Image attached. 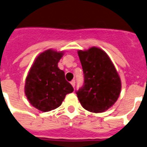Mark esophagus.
Returning a JSON list of instances; mask_svg holds the SVG:
<instances>
[{
	"mask_svg": "<svg viewBox=\"0 0 147 147\" xmlns=\"http://www.w3.org/2000/svg\"><path fill=\"white\" fill-rule=\"evenodd\" d=\"M71 85H72V86H73V87H75V80H73V81H71Z\"/></svg>",
	"mask_w": 147,
	"mask_h": 147,
	"instance_id": "esophagus-1",
	"label": "esophagus"
}]
</instances>
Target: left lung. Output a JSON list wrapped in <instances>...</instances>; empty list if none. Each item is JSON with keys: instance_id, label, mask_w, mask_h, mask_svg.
Here are the masks:
<instances>
[{"instance_id": "1", "label": "left lung", "mask_w": 147, "mask_h": 147, "mask_svg": "<svg viewBox=\"0 0 147 147\" xmlns=\"http://www.w3.org/2000/svg\"><path fill=\"white\" fill-rule=\"evenodd\" d=\"M84 74V84L77 92L83 108L101 113L115 104L121 91V81L115 66L107 52L92 47L78 50Z\"/></svg>"}]
</instances>
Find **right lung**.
Wrapping results in <instances>:
<instances>
[{
  "label": "right lung",
  "mask_w": 147,
  "mask_h": 147,
  "mask_svg": "<svg viewBox=\"0 0 147 147\" xmlns=\"http://www.w3.org/2000/svg\"><path fill=\"white\" fill-rule=\"evenodd\" d=\"M63 51L49 49L36 57L25 81L24 92L32 107L41 112H49L61 105L65 97L74 91L65 79L58 63Z\"/></svg>",
  "instance_id": "add662e5"
}]
</instances>
